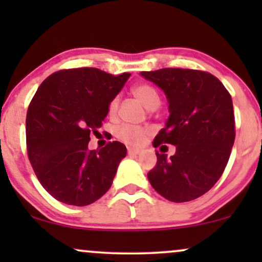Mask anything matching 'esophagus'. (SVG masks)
<instances>
[{"mask_svg":"<svg viewBox=\"0 0 262 262\" xmlns=\"http://www.w3.org/2000/svg\"><path fill=\"white\" fill-rule=\"evenodd\" d=\"M128 154L129 155H139L140 154V150L133 149V148H128Z\"/></svg>","mask_w":262,"mask_h":262,"instance_id":"obj_1","label":"esophagus"}]
</instances>
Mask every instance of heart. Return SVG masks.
I'll return each instance as SVG.
<instances>
[{
    "instance_id": "heart-1",
    "label": "heart",
    "mask_w": 262,
    "mask_h": 262,
    "mask_svg": "<svg viewBox=\"0 0 262 262\" xmlns=\"http://www.w3.org/2000/svg\"><path fill=\"white\" fill-rule=\"evenodd\" d=\"M132 92L150 111L156 110L159 107V104H160V97H159L158 91L151 85H149V83H138V85H135L132 89ZM118 104L119 98L116 96V97L112 98V101L110 102V106H108V112H110L111 116H113L117 112ZM149 134V128L140 127V125L127 124V123H123V124L118 125L116 129V137L129 146L143 145Z\"/></svg>"
}]
</instances>
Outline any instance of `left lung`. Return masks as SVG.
Segmentation results:
<instances>
[{
  "label": "left lung",
  "mask_w": 262,
  "mask_h": 262,
  "mask_svg": "<svg viewBox=\"0 0 262 262\" xmlns=\"http://www.w3.org/2000/svg\"><path fill=\"white\" fill-rule=\"evenodd\" d=\"M166 95L170 117L154 146L171 144L175 155L156 151L158 162L148 179L171 202H188L208 192L223 175L235 140L230 93L212 74L166 68L141 71Z\"/></svg>",
  "instance_id": "1"
}]
</instances>
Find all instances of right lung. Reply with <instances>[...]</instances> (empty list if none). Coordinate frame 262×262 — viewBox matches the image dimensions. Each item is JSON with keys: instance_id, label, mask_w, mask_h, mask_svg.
<instances>
[{"instance_id": "add662e5", "label": "right lung", "mask_w": 262, "mask_h": 262, "mask_svg": "<svg viewBox=\"0 0 262 262\" xmlns=\"http://www.w3.org/2000/svg\"><path fill=\"white\" fill-rule=\"evenodd\" d=\"M130 76L96 68L65 69L47 77L29 103L27 152L39 182L55 200L87 206L110 189L127 148L110 141L89 150L112 98Z\"/></svg>"}]
</instances>
